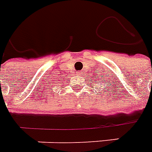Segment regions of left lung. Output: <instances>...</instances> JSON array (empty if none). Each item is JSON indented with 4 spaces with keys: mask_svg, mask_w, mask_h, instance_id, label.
I'll return each instance as SVG.
<instances>
[{
    "mask_svg": "<svg viewBox=\"0 0 152 152\" xmlns=\"http://www.w3.org/2000/svg\"><path fill=\"white\" fill-rule=\"evenodd\" d=\"M91 83H92V82H91Z\"/></svg>",
    "mask_w": 152,
    "mask_h": 152,
    "instance_id": "1",
    "label": "left lung"
}]
</instances>
